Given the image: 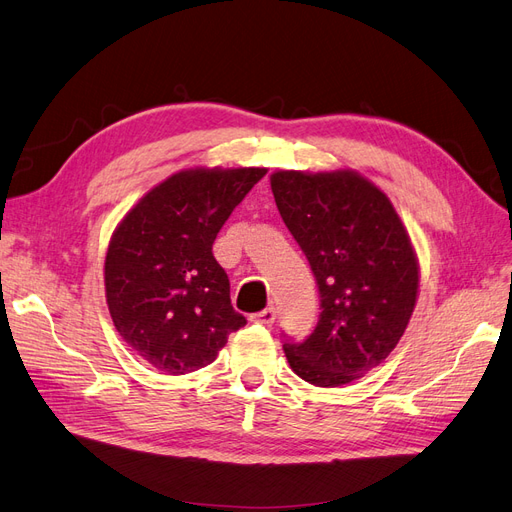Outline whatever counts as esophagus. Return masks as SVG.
Wrapping results in <instances>:
<instances>
[{
	"instance_id": "1",
	"label": "esophagus",
	"mask_w": 512,
	"mask_h": 512,
	"mask_svg": "<svg viewBox=\"0 0 512 512\" xmlns=\"http://www.w3.org/2000/svg\"><path fill=\"white\" fill-rule=\"evenodd\" d=\"M274 319H276V310H274L272 306L263 308V310L255 312V315H251V321H253V323H259V325H272Z\"/></svg>"
}]
</instances>
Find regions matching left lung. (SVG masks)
Here are the masks:
<instances>
[{
    "mask_svg": "<svg viewBox=\"0 0 512 512\" xmlns=\"http://www.w3.org/2000/svg\"><path fill=\"white\" fill-rule=\"evenodd\" d=\"M270 185L321 298L315 332L283 344L287 361L310 385L342 387L400 342L419 293L415 249L389 197L353 170H280Z\"/></svg>",
    "mask_w": 512,
    "mask_h": 512,
    "instance_id": "obj_1",
    "label": "left lung"
}]
</instances>
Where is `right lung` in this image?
<instances>
[{
	"label": "right lung",
	"mask_w": 512,
	"mask_h": 512,
	"mask_svg": "<svg viewBox=\"0 0 512 512\" xmlns=\"http://www.w3.org/2000/svg\"><path fill=\"white\" fill-rule=\"evenodd\" d=\"M266 168H193L148 191L114 229L104 263L106 302L121 338L163 374L217 359L246 325L212 242Z\"/></svg>",
	"instance_id": "obj_1"
}]
</instances>
